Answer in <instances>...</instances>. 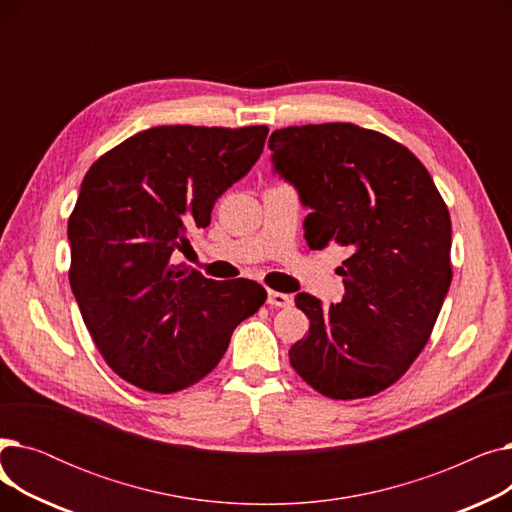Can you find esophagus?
Returning a JSON list of instances; mask_svg holds the SVG:
<instances>
[{"label":"esophagus","mask_w":512,"mask_h":512,"mask_svg":"<svg viewBox=\"0 0 512 512\" xmlns=\"http://www.w3.org/2000/svg\"><path fill=\"white\" fill-rule=\"evenodd\" d=\"M267 305H270V307H290L292 297H290V294H284V292L270 290V292H267Z\"/></svg>","instance_id":"1"}]
</instances>
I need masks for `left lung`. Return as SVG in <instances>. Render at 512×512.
Masks as SVG:
<instances>
[{
	"label": "left lung",
	"instance_id": "8db88e82",
	"mask_svg": "<svg viewBox=\"0 0 512 512\" xmlns=\"http://www.w3.org/2000/svg\"><path fill=\"white\" fill-rule=\"evenodd\" d=\"M274 172L311 213V249L346 247L340 303L297 294L309 334L290 365L319 394L373 396L423 351L452 280L450 215L421 161L386 134L348 122L288 126L270 137Z\"/></svg>",
	"mask_w": 512,
	"mask_h": 512
}]
</instances>
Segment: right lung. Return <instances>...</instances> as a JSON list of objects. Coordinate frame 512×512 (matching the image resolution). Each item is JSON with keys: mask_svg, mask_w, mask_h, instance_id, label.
Masks as SVG:
<instances>
[{"mask_svg": "<svg viewBox=\"0 0 512 512\" xmlns=\"http://www.w3.org/2000/svg\"><path fill=\"white\" fill-rule=\"evenodd\" d=\"M267 126H155L101 155L68 220L70 286L122 380L170 394L220 363L242 319L265 303L251 280L178 270L188 232L259 159Z\"/></svg>", "mask_w": 512, "mask_h": 512, "instance_id": "add662e5", "label": "right lung"}]
</instances>
